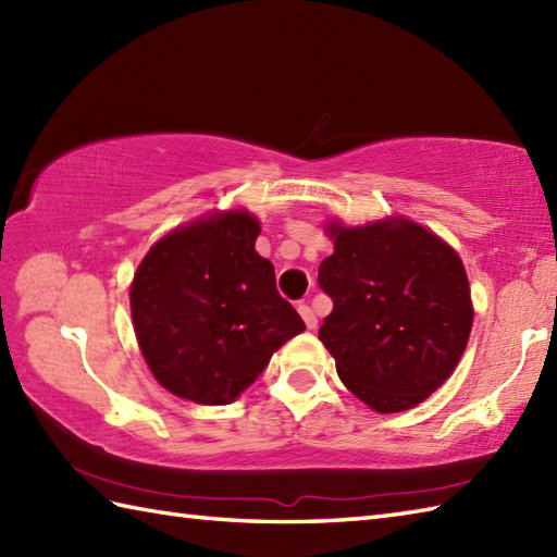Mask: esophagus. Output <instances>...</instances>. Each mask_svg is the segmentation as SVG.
I'll use <instances>...</instances> for the list:
<instances>
[{"label":"esophagus","instance_id":"obj_1","mask_svg":"<svg viewBox=\"0 0 557 557\" xmlns=\"http://www.w3.org/2000/svg\"><path fill=\"white\" fill-rule=\"evenodd\" d=\"M299 313H301V318H304L306 327H309V330H315V325H318V318H315V313H313L311 306H309V304H299Z\"/></svg>","mask_w":557,"mask_h":557}]
</instances>
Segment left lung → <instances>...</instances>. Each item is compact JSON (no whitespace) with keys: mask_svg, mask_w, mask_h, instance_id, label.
<instances>
[{"mask_svg":"<svg viewBox=\"0 0 557 557\" xmlns=\"http://www.w3.org/2000/svg\"><path fill=\"white\" fill-rule=\"evenodd\" d=\"M327 234L335 253L318 268V285L333 313L318 337L339 381L381 413L421 405L455 371L474 321L457 251L405 218L330 222Z\"/></svg>","mask_w":557,"mask_h":557,"instance_id":"obj_1","label":"left lung"}]
</instances>
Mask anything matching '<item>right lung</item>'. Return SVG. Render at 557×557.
I'll list each match as a JSON object with an SVG mask.
<instances>
[{
	"instance_id": "1",
	"label": "right lung",
	"mask_w": 557,
	"mask_h": 557,
	"mask_svg": "<svg viewBox=\"0 0 557 557\" xmlns=\"http://www.w3.org/2000/svg\"><path fill=\"white\" fill-rule=\"evenodd\" d=\"M258 220L215 212L176 227L134 275L132 318L156 381L198 405H230L272 351L306 330L280 297L275 268L256 253Z\"/></svg>"
}]
</instances>
